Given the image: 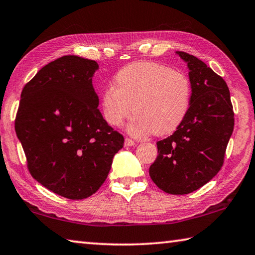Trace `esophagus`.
Returning <instances> with one entry per match:
<instances>
[{"label": "esophagus", "mask_w": 255, "mask_h": 255, "mask_svg": "<svg viewBox=\"0 0 255 255\" xmlns=\"http://www.w3.org/2000/svg\"><path fill=\"white\" fill-rule=\"evenodd\" d=\"M136 145V143L133 140H131L130 138H126V139H125V146H126V147H130V146H135Z\"/></svg>", "instance_id": "obj_1"}]
</instances>
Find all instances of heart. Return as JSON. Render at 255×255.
I'll return each mask as SVG.
<instances>
[{
    "mask_svg": "<svg viewBox=\"0 0 255 255\" xmlns=\"http://www.w3.org/2000/svg\"><path fill=\"white\" fill-rule=\"evenodd\" d=\"M101 97V112L108 125L120 127L131 112L128 132L144 137L150 132H174L187 118L192 85L182 72L153 62H135L123 67Z\"/></svg>",
    "mask_w": 255,
    "mask_h": 255,
    "instance_id": "b5f03b06",
    "label": "heart"
}]
</instances>
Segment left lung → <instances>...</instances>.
I'll return each instance as SVG.
<instances>
[{
  "label": "left lung",
  "instance_id": "obj_1",
  "mask_svg": "<svg viewBox=\"0 0 255 255\" xmlns=\"http://www.w3.org/2000/svg\"><path fill=\"white\" fill-rule=\"evenodd\" d=\"M187 64L192 85L189 114L173 135L159 140L149 175L171 195H187L218 173L234 129L230 90L223 77L195 56L175 51Z\"/></svg>",
  "mask_w": 255,
  "mask_h": 255
}]
</instances>
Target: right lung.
<instances>
[{
    "mask_svg": "<svg viewBox=\"0 0 255 255\" xmlns=\"http://www.w3.org/2000/svg\"><path fill=\"white\" fill-rule=\"evenodd\" d=\"M96 60L68 55L24 85L15 132L31 175L56 195L81 200L105 182L124 137L98 109Z\"/></svg>",
    "mask_w": 255,
    "mask_h": 255,
    "instance_id": "1",
    "label": "right lung"
}]
</instances>
